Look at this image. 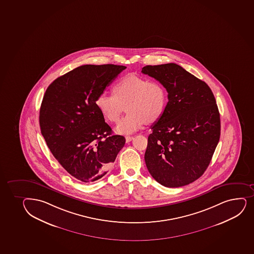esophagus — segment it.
I'll return each instance as SVG.
<instances>
[{
	"mask_svg": "<svg viewBox=\"0 0 254 254\" xmlns=\"http://www.w3.org/2000/svg\"><path fill=\"white\" fill-rule=\"evenodd\" d=\"M133 139V136H126V142H131V140Z\"/></svg>",
	"mask_w": 254,
	"mask_h": 254,
	"instance_id": "obj_1",
	"label": "esophagus"
}]
</instances>
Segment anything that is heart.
<instances>
[{
    "label": "heart",
    "instance_id": "b5f03b06",
    "mask_svg": "<svg viewBox=\"0 0 254 254\" xmlns=\"http://www.w3.org/2000/svg\"><path fill=\"white\" fill-rule=\"evenodd\" d=\"M113 95L102 92L96 97L97 109L106 120L117 123L124 111L127 114L118 123V133L131 134L142 128L144 123L153 124L164 114L167 91L158 81L130 74L119 79L112 88Z\"/></svg>",
    "mask_w": 254,
    "mask_h": 254
}]
</instances>
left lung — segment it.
<instances>
[{"label": "left lung", "instance_id": "1", "mask_svg": "<svg viewBox=\"0 0 254 254\" xmlns=\"http://www.w3.org/2000/svg\"><path fill=\"white\" fill-rule=\"evenodd\" d=\"M160 82L169 101L147 138L145 163L162 186L176 188L199 179L210 164L221 135V121L210 88L181 66L142 68Z\"/></svg>", "mask_w": 254, "mask_h": 254}]
</instances>
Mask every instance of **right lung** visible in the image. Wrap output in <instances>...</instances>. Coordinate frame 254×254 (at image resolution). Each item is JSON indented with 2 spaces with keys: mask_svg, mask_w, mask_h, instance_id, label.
<instances>
[{
  "mask_svg": "<svg viewBox=\"0 0 254 254\" xmlns=\"http://www.w3.org/2000/svg\"><path fill=\"white\" fill-rule=\"evenodd\" d=\"M126 68L79 66L54 80L44 94L42 135L64 169L83 183L103 177L125 144L124 136L112 135L95 101Z\"/></svg>",
  "mask_w": 254,
  "mask_h": 254,
  "instance_id": "1",
  "label": "right lung"
}]
</instances>
